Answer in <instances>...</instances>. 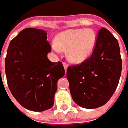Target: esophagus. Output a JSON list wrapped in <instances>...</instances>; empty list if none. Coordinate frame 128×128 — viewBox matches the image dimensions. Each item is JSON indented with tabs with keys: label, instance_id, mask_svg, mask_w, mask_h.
Returning a JSON list of instances; mask_svg holds the SVG:
<instances>
[{
	"label": "esophagus",
	"instance_id": "obj_1",
	"mask_svg": "<svg viewBox=\"0 0 128 128\" xmlns=\"http://www.w3.org/2000/svg\"><path fill=\"white\" fill-rule=\"evenodd\" d=\"M63 66H64V70H65V72H66V70H67V66H68L67 64H66V62H63Z\"/></svg>",
	"mask_w": 128,
	"mask_h": 128
}]
</instances>
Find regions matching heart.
<instances>
[{
  "mask_svg": "<svg viewBox=\"0 0 128 128\" xmlns=\"http://www.w3.org/2000/svg\"><path fill=\"white\" fill-rule=\"evenodd\" d=\"M96 35L92 30H68L57 36V43L52 48L56 52L67 50L66 56L70 62L80 64L84 62L94 50Z\"/></svg>",
  "mask_w": 128,
  "mask_h": 128,
  "instance_id": "b5f03b06",
  "label": "heart"
}]
</instances>
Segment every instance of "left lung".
<instances>
[{
    "mask_svg": "<svg viewBox=\"0 0 128 128\" xmlns=\"http://www.w3.org/2000/svg\"><path fill=\"white\" fill-rule=\"evenodd\" d=\"M121 72L118 41L108 30L102 27L90 57L67 68L66 78L73 101L86 109L104 105L114 93Z\"/></svg>",
    "mask_w": 128,
    "mask_h": 128,
    "instance_id": "left-lung-1",
    "label": "left lung"
}]
</instances>
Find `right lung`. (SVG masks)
<instances>
[{"label": "right lung", "mask_w": 128, "mask_h": 128, "mask_svg": "<svg viewBox=\"0 0 128 128\" xmlns=\"http://www.w3.org/2000/svg\"><path fill=\"white\" fill-rule=\"evenodd\" d=\"M46 31L26 28L10 42L5 58L9 90L24 108L42 112L54 104L57 81L65 74L62 62H51Z\"/></svg>", "instance_id": "right-lung-1"}]
</instances>
